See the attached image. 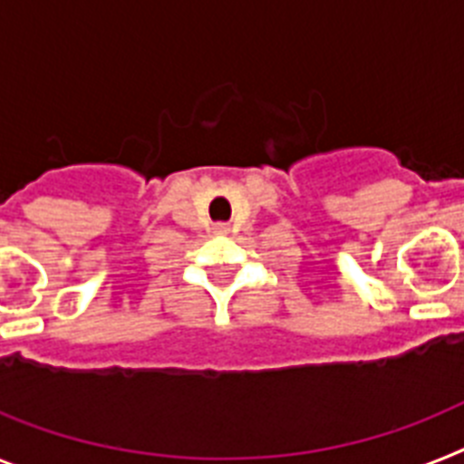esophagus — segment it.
Returning <instances> with one entry per match:
<instances>
[{
    "label": "esophagus",
    "instance_id": "esophagus-1",
    "mask_svg": "<svg viewBox=\"0 0 464 464\" xmlns=\"http://www.w3.org/2000/svg\"><path fill=\"white\" fill-rule=\"evenodd\" d=\"M217 231H221V233H224V231H226V226H224V224H221V226H217Z\"/></svg>",
    "mask_w": 464,
    "mask_h": 464
}]
</instances>
